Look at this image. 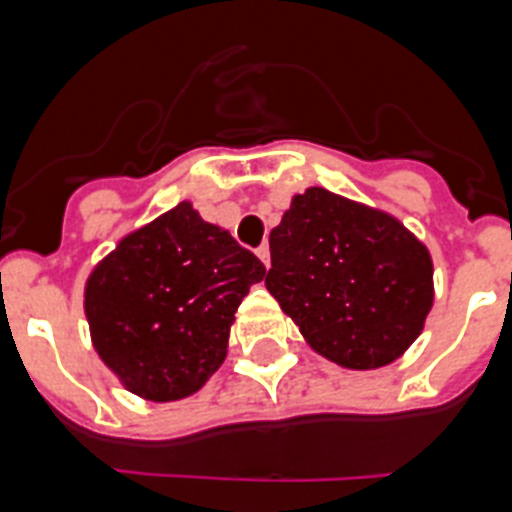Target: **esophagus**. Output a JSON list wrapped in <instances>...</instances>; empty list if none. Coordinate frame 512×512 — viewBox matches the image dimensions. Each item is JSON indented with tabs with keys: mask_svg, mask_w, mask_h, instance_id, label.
<instances>
[{
	"mask_svg": "<svg viewBox=\"0 0 512 512\" xmlns=\"http://www.w3.org/2000/svg\"><path fill=\"white\" fill-rule=\"evenodd\" d=\"M256 256H259V259L264 261V266H266V269H269V264H271V253H269V246H261L259 251H256Z\"/></svg>",
	"mask_w": 512,
	"mask_h": 512,
	"instance_id": "obj_1",
	"label": "esophagus"
}]
</instances>
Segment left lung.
<instances>
[{
  "label": "left lung",
  "instance_id": "left-lung-1",
  "mask_svg": "<svg viewBox=\"0 0 512 512\" xmlns=\"http://www.w3.org/2000/svg\"><path fill=\"white\" fill-rule=\"evenodd\" d=\"M266 289L320 356L392 364L433 307V261L397 217L323 187L295 194L269 235Z\"/></svg>",
  "mask_w": 512,
  "mask_h": 512
}]
</instances>
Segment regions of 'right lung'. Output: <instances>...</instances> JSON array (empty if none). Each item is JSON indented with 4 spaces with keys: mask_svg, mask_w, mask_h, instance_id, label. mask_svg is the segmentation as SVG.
Masks as SVG:
<instances>
[{
    "mask_svg": "<svg viewBox=\"0 0 512 512\" xmlns=\"http://www.w3.org/2000/svg\"><path fill=\"white\" fill-rule=\"evenodd\" d=\"M264 274L228 230L179 202L125 235L89 274L94 351L133 395H194L225 361L235 310Z\"/></svg>",
    "mask_w": 512,
    "mask_h": 512,
    "instance_id": "add662e5",
    "label": "right lung"
}]
</instances>
